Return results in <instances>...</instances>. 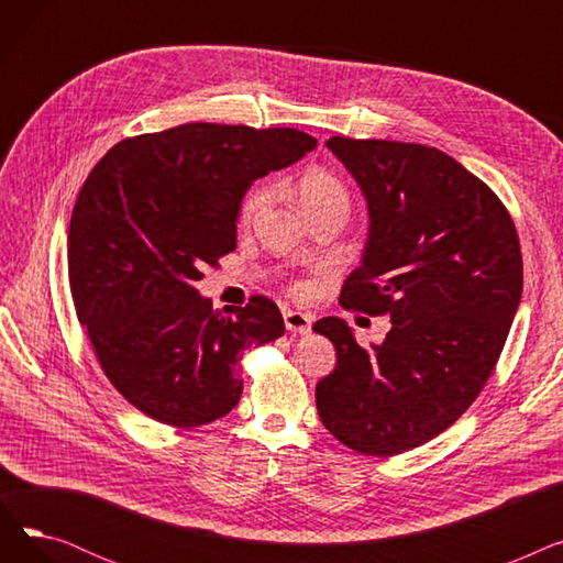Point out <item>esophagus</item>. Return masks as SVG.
I'll return each instance as SVG.
<instances>
[{"instance_id": "obj_1", "label": "esophagus", "mask_w": 563, "mask_h": 563, "mask_svg": "<svg viewBox=\"0 0 563 563\" xmlns=\"http://www.w3.org/2000/svg\"><path fill=\"white\" fill-rule=\"evenodd\" d=\"M285 319V329L291 333H299V335H308L312 331V314L308 312H299V310H287L283 314Z\"/></svg>"}]
</instances>
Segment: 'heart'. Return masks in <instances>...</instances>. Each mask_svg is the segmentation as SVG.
<instances>
[{
	"label": "heart",
	"mask_w": 563,
	"mask_h": 563,
	"mask_svg": "<svg viewBox=\"0 0 563 563\" xmlns=\"http://www.w3.org/2000/svg\"><path fill=\"white\" fill-rule=\"evenodd\" d=\"M297 191H299V202L303 207V212L317 210V207H329V205L349 207V194L344 185L338 180V175H333L327 168L306 170L297 185ZM274 196H276V189L272 185H257L255 189H251L240 207V225L244 228L253 225L266 210H269ZM294 294H297V297H306L308 285H297L294 287Z\"/></svg>",
	"instance_id": "1"
}]
</instances>
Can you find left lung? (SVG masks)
<instances>
[{
    "instance_id": "8db88e82",
    "label": "left lung",
    "mask_w": 563,
    "mask_h": 563,
    "mask_svg": "<svg viewBox=\"0 0 563 563\" xmlns=\"http://www.w3.org/2000/svg\"><path fill=\"white\" fill-rule=\"evenodd\" d=\"M327 145L369 207L363 264L340 306L388 314L393 329L363 349L344 319L314 323L338 351L317 383V410L349 450L395 456L452 427L486 386L520 303V242L493 189L438 147L346 136Z\"/></svg>"
}]
</instances>
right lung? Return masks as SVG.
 Wrapping results in <instances>:
<instances>
[{"label":"right lung","mask_w":563,"mask_h":563,"mask_svg":"<svg viewBox=\"0 0 563 563\" xmlns=\"http://www.w3.org/2000/svg\"><path fill=\"white\" fill-rule=\"evenodd\" d=\"M314 145L291 128L187 123L115 143L88 173L68 232L73 301L111 386L147 418L191 429L228 416L242 351L285 333L266 297L223 314L194 283L234 251L253 180Z\"/></svg>","instance_id":"1"}]
</instances>
